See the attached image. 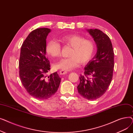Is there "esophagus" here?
<instances>
[{"label": "esophagus", "mask_w": 133, "mask_h": 133, "mask_svg": "<svg viewBox=\"0 0 133 133\" xmlns=\"http://www.w3.org/2000/svg\"><path fill=\"white\" fill-rule=\"evenodd\" d=\"M59 73L60 75H64V74H66L67 73V72L66 71H65L64 70H60V72H59Z\"/></svg>", "instance_id": "esophagus-1"}]
</instances>
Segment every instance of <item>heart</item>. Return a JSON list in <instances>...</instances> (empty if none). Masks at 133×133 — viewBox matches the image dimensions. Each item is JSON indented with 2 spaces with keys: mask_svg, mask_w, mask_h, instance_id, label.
Instances as JSON below:
<instances>
[{
  "mask_svg": "<svg viewBox=\"0 0 133 133\" xmlns=\"http://www.w3.org/2000/svg\"><path fill=\"white\" fill-rule=\"evenodd\" d=\"M61 40L66 45L72 47V50L69 53L70 57L60 60L54 65V68L71 71L78 67L80 63L87 64L94 57L95 44L93 40L76 34L66 35ZM61 50L60 44L55 39L48 41L46 46V52L53 58L60 57Z\"/></svg>",
  "mask_w": 133,
  "mask_h": 133,
  "instance_id": "1",
  "label": "heart"
}]
</instances>
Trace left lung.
<instances>
[{
	"instance_id": "obj_1",
	"label": "left lung",
	"mask_w": 133,
	"mask_h": 133,
	"mask_svg": "<svg viewBox=\"0 0 133 133\" xmlns=\"http://www.w3.org/2000/svg\"><path fill=\"white\" fill-rule=\"evenodd\" d=\"M87 31L97 45L96 55L85 67L84 74L80 75L78 91L87 100H95L107 90L113 78L114 53L110 38L98 29Z\"/></svg>"
}]
</instances>
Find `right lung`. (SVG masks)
Returning a JSON list of instances; mask_svg holds the SVG:
<instances>
[{"instance_id":"obj_1","label":"right lung","mask_w":133,"mask_h":133,"mask_svg":"<svg viewBox=\"0 0 133 133\" xmlns=\"http://www.w3.org/2000/svg\"><path fill=\"white\" fill-rule=\"evenodd\" d=\"M51 30L39 28L32 31L21 47L19 77L27 93L33 97L45 100L53 96L59 87L61 78L50 71V63L46 56V38Z\"/></svg>"}]
</instances>
